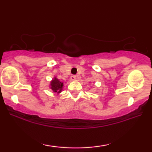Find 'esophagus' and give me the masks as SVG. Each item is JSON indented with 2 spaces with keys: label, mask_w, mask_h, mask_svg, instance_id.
<instances>
[{
  "label": "esophagus",
  "mask_w": 152,
  "mask_h": 152,
  "mask_svg": "<svg viewBox=\"0 0 152 152\" xmlns=\"http://www.w3.org/2000/svg\"><path fill=\"white\" fill-rule=\"evenodd\" d=\"M70 80H71L72 81H75L76 80V76L75 75H72L71 77H70Z\"/></svg>",
  "instance_id": "esophagus-1"
}]
</instances>
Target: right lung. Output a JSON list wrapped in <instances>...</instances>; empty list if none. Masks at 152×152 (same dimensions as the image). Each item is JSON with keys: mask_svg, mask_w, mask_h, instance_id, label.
<instances>
[{"mask_svg": "<svg viewBox=\"0 0 152 152\" xmlns=\"http://www.w3.org/2000/svg\"><path fill=\"white\" fill-rule=\"evenodd\" d=\"M63 87L64 82L59 81L56 77L53 79V80L50 82V88L57 94H59L63 90Z\"/></svg>", "mask_w": 152, "mask_h": 152, "instance_id": "add662e5", "label": "right lung"}]
</instances>
